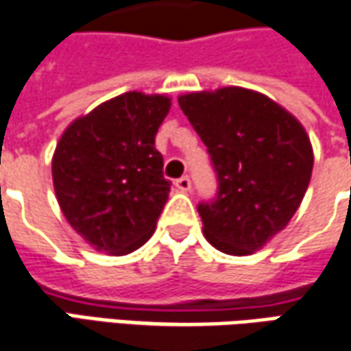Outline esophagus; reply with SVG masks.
I'll return each mask as SVG.
<instances>
[{
	"label": "esophagus",
	"mask_w": 351,
	"mask_h": 351,
	"mask_svg": "<svg viewBox=\"0 0 351 351\" xmlns=\"http://www.w3.org/2000/svg\"><path fill=\"white\" fill-rule=\"evenodd\" d=\"M175 184L178 191H182V192L191 191V178H189V176H180V178H176Z\"/></svg>",
	"instance_id": "obj_1"
}]
</instances>
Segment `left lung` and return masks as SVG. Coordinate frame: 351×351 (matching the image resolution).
I'll return each mask as SVG.
<instances>
[{
  "instance_id": "obj_1",
  "label": "left lung",
  "mask_w": 351,
  "mask_h": 351,
  "mask_svg": "<svg viewBox=\"0 0 351 351\" xmlns=\"http://www.w3.org/2000/svg\"><path fill=\"white\" fill-rule=\"evenodd\" d=\"M200 135L218 191L198 204L206 239L223 253L247 255L289 223L313 175L304 128L279 104L245 88L178 98Z\"/></svg>"
}]
</instances>
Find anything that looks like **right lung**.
<instances>
[{
	"instance_id": "add662e5",
	"label": "right lung",
	"mask_w": 351,
	"mask_h": 351,
	"mask_svg": "<svg viewBox=\"0 0 351 351\" xmlns=\"http://www.w3.org/2000/svg\"><path fill=\"white\" fill-rule=\"evenodd\" d=\"M169 110L167 96L128 92L62 133L53 157L56 200L94 250L125 255L153 236L171 192L155 149Z\"/></svg>"
}]
</instances>
